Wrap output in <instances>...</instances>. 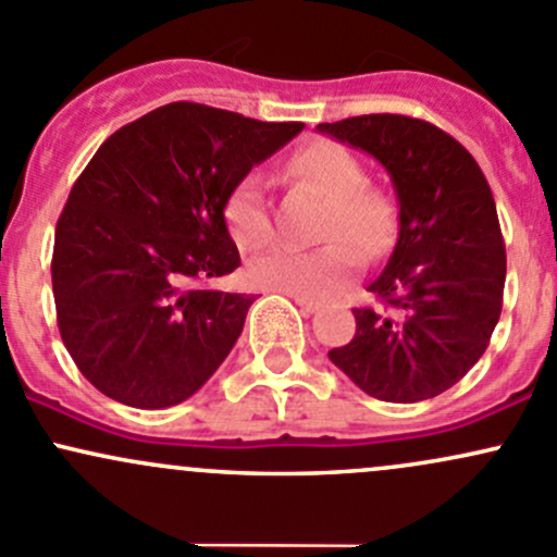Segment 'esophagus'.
<instances>
[{
  "label": "esophagus",
  "mask_w": 557,
  "mask_h": 557,
  "mask_svg": "<svg viewBox=\"0 0 557 557\" xmlns=\"http://www.w3.org/2000/svg\"><path fill=\"white\" fill-rule=\"evenodd\" d=\"M292 300H295V305H297V308H300V310H302V313H305V315L315 313V310H319V308H321V305H319V302L308 300V297H292Z\"/></svg>",
  "instance_id": "34e87169"
}]
</instances>
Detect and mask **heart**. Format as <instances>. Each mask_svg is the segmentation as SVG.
<instances>
[{
	"instance_id": "obj_1",
	"label": "heart",
	"mask_w": 557,
	"mask_h": 557,
	"mask_svg": "<svg viewBox=\"0 0 557 557\" xmlns=\"http://www.w3.org/2000/svg\"><path fill=\"white\" fill-rule=\"evenodd\" d=\"M295 181L313 185L329 199L321 223L324 238H345L363 255L385 249L393 233V207L382 190L367 188V172L348 148L319 140L305 146L286 166ZM225 220L238 247L260 249L273 238L271 212L265 201V177L249 172L233 185L225 201ZM358 268L356 249L329 242L313 249L278 247L249 262V281L260 289L292 297H326L348 281Z\"/></svg>"
}]
</instances>
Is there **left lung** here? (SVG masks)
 <instances>
[{"mask_svg":"<svg viewBox=\"0 0 557 557\" xmlns=\"http://www.w3.org/2000/svg\"><path fill=\"white\" fill-rule=\"evenodd\" d=\"M315 129L380 161L398 201L396 244L369 284L391 313L352 310L356 337L329 358L372 398L438 396L475 367L502 313L507 260L492 188L422 119L369 113Z\"/></svg>","mask_w":557,"mask_h":557,"instance_id":"1","label":"left lung"}]
</instances>
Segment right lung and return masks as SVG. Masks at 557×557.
I'll return each mask as SVG.
<instances>
[{
    "mask_svg": "<svg viewBox=\"0 0 557 557\" xmlns=\"http://www.w3.org/2000/svg\"><path fill=\"white\" fill-rule=\"evenodd\" d=\"M302 127L170 103L89 159L58 220L52 295L65 350L100 393L166 409L228 358L255 297L190 284L242 265L225 201Z\"/></svg>",
    "mask_w": 557,
    "mask_h": 557,
    "instance_id": "add662e5",
    "label": "right lung"
}]
</instances>
